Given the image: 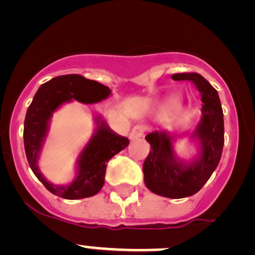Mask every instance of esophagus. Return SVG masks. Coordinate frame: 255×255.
<instances>
[{
    "label": "esophagus",
    "mask_w": 255,
    "mask_h": 255,
    "mask_svg": "<svg viewBox=\"0 0 255 255\" xmlns=\"http://www.w3.org/2000/svg\"><path fill=\"white\" fill-rule=\"evenodd\" d=\"M143 136V128L142 127H135L131 130L130 138L131 140H140Z\"/></svg>",
    "instance_id": "esophagus-1"
}]
</instances>
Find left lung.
Masks as SVG:
<instances>
[{"label": "left lung", "instance_id": "1", "mask_svg": "<svg viewBox=\"0 0 255 255\" xmlns=\"http://www.w3.org/2000/svg\"><path fill=\"white\" fill-rule=\"evenodd\" d=\"M173 80H190L202 97V117L190 133L197 155L190 161L178 157L173 148L176 136L165 130L146 135L151 150L143 162V181L151 192L167 198L193 196L210 180L218 166L224 145L223 110L218 93L198 73L173 74Z\"/></svg>", "mask_w": 255, "mask_h": 255}]
</instances>
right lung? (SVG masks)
Masks as SVG:
<instances>
[{
	"label": "right lung",
	"instance_id": "right-lung-1",
	"mask_svg": "<svg viewBox=\"0 0 255 255\" xmlns=\"http://www.w3.org/2000/svg\"><path fill=\"white\" fill-rule=\"evenodd\" d=\"M112 95L105 85L78 74L60 75L44 83L37 90L24 119L23 141L27 160L36 177L49 192L65 200L92 197L104 185L107 163L128 145V138L113 131L100 115L94 118V133L77 158V176L68 185H54L43 176L38 160L49 131L53 113L73 100L95 104Z\"/></svg>",
	"mask_w": 255,
	"mask_h": 255
}]
</instances>
